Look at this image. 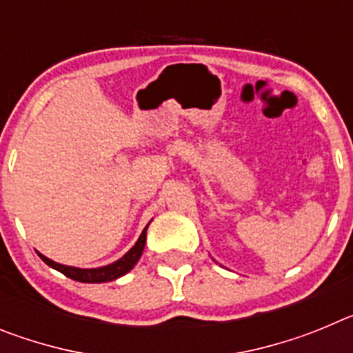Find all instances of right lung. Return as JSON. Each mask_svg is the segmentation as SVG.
Here are the masks:
<instances>
[{
    "instance_id": "add662e5",
    "label": "right lung",
    "mask_w": 353,
    "mask_h": 353,
    "mask_svg": "<svg viewBox=\"0 0 353 353\" xmlns=\"http://www.w3.org/2000/svg\"><path fill=\"white\" fill-rule=\"evenodd\" d=\"M148 228V224H146ZM146 228L143 230V233L139 235L138 242L132 245L129 252H125L120 260H117L114 263L105 265V267H99V269H77V267H68V265H61L56 263V261L49 260L43 254L39 256L42 258L43 263H48L49 267H52L54 270L61 272L63 276L70 277L74 281H81V283H108V281H114L118 277L125 276L129 270L134 269V265L138 263V260L141 258L143 249H145V242H146Z\"/></svg>"
}]
</instances>
